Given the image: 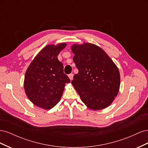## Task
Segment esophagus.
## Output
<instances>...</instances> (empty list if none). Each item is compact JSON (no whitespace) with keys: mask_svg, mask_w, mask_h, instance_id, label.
Wrapping results in <instances>:
<instances>
[{"mask_svg":"<svg viewBox=\"0 0 148 148\" xmlns=\"http://www.w3.org/2000/svg\"><path fill=\"white\" fill-rule=\"evenodd\" d=\"M69 78H70V79L71 80H72L73 79V73H70V74H69Z\"/></svg>","mask_w":148,"mask_h":148,"instance_id":"obj_1","label":"esophagus"}]
</instances>
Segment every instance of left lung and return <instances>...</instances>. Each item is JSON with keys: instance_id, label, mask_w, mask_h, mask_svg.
<instances>
[{"instance_id": "obj_1", "label": "left lung", "mask_w": 148, "mask_h": 148, "mask_svg": "<svg viewBox=\"0 0 148 148\" xmlns=\"http://www.w3.org/2000/svg\"><path fill=\"white\" fill-rule=\"evenodd\" d=\"M78 73L71 82L88 108L101 110L117 96L120 77L117 67L107 53L95 44L84 43L71 47Z\"/></svg>"}]
</instances>
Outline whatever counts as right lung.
Here are the masks:
<instances>
[{"instance_id":"right-lung-1","label":"right lung","mask_w":148,"mask_h":148,"mask_svg":"<svg viewBox=\"0 0 148 148\" xmlns=\"http://www.w3.org/2000/svg\"><path fill=\"white\" fill-rule=\"evenodd\" d=\"M65 43L48 45L31 62L25 73L24 88L29 99L44 109H51L60 100L66 83L70 82L64 73L57 56Z\"/></svg>"}]
</instances>
